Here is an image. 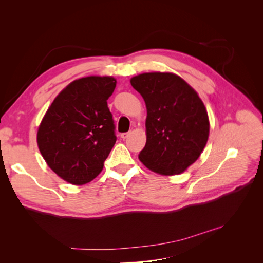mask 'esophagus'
Returning <instances> with one entry per match:
<instances>
[{
  "mask_svg": "<svg viewBox=\"0 0 263 263\" xmlns=\"http://www.w3.org/2000/svg\"><path fill=\"white\" fill-rule=\"evenodd\" d=\"M130 135V132H128V133H123V134H121V138L122 139H126L127 137H128Z\"/></svg>",
  "mask_w": 263,
  "mask_h": 263,
  "instance_id": "obj_1",
  "label": "esophagus"
}]
</instances>
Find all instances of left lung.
<instances>
[{
    "mask_svg": "<svg viewBox=\"0 0 263 263\" xmlns=\"http://www.w3.org/2000/svg\"><path fill=\"white\" fill-rule=\"evenodd\" d=\"M147 107L146 146L139 160L163 176L184 172L208 142L210 121L204 103L182 78L149 72L130 79Z\"/></svg>",
    "mask_w": 263,
    "mask_h": 263,
    "instance_id": "1",
    "label": "left lung"
}]
</instances>
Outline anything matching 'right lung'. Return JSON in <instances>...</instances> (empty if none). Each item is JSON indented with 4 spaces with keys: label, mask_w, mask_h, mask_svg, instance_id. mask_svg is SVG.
<instances>
[{
    "label": "right lung",
    "mask_w": 263,
    "mask_h": 263,
    "mask_svg": "<svg viewBox=\"0 0 263 263\" xmlns=\"http://www.w3.org/2000/svg\"><path fill=\"white\" fill-rule=\"evenodd\" d=\"M116 80L86 77L71 82L53 100L37 133L49 168L65 181L82 185L97 178L116 142L107 100Z\"/></svg>",
    "instance_id": "obj_1"
}]
</instances>
